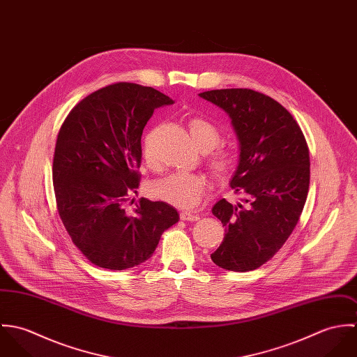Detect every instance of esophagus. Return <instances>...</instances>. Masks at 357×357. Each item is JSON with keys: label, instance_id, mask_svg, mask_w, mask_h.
<instances>
[{"label": "esophagus", "instance_id": "obj_1", "mask_svg": "<svg viewBox=\"0 0 357 357\" xmlns=\"http://www.w3.org/2000/svg\"><path fill=\"white\" fill-rule=\"evenodd\" d=\"M180 218L183 221H192L194 222V221H198L201 217L198 214H192V213H188V211H181Z\"/></svg>", "mask_w": 357, "mask_h": 357}]
</instances>
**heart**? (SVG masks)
<instances>
[{"label": "heart", "instance_id": "1", "mask_svg": "<svg viewBox=\"0 0 357 357\" xmlns=\"http://www.w3.org/2000/svg\"><path fill=\"white\" fill-rule=\"evenodd\" d=\"M188 128L197 147L204 153L215 149L221 140L218 128L204 118H192L188 122ZM143 156L151 169L156 167L151 147V135H149L143 142ZM236 160L238 155L234 150L218 149L210 153L208 166L217 178H225L234 170ZM206 187V180L199 174L174 173L153 183V194L162 202L172 204L177 208L191 210L201 204Z\"/></svg>", "mask_w": 357, "mask_h": 357}]
</instances>
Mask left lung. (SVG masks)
<instances>
[{
    "mask_svg": "<svg viewBox=\"0 0 357 357\" xmlns=\"http://www.w3.org/2000/svg\"><path fill=\"white\" fill-rule=\"evenodd\" d=\"M228 114L239 142L231 187L242 204L220 199L211 213L225 227L210 255L222 269L249 272L279 252L296 228L309 190V150L293 115L252 89L199 93Z\"/></svg>",
    "mask_w": 357,
    "mask_h": 357,
    "instance_id": "8db88e82",
    "label": "left lung"
}]
</instances>
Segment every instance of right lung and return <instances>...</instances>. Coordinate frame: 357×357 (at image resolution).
I'll return each instance as SVG.
<instances>
[{
    "mask_svg": "<svg viewBox=\"0 0 357 357\" xmlns=\"http://www.w3.org/2000/svg\"><path fill=\"white\" fill-rule=\"evenodd\" d=\"M163 93L136 84H114L78 102L63 122L53 156L59 215L92 264L122 271L147 261L162 234L180 218L166 202L137 194L142 135L155 108L173 104Z\"/></svg>",
    "mask_w": 357,
    "mask_h": 357,
    "instance_id": "add662e5",
    "label": "right lung"
}]
</instances>
